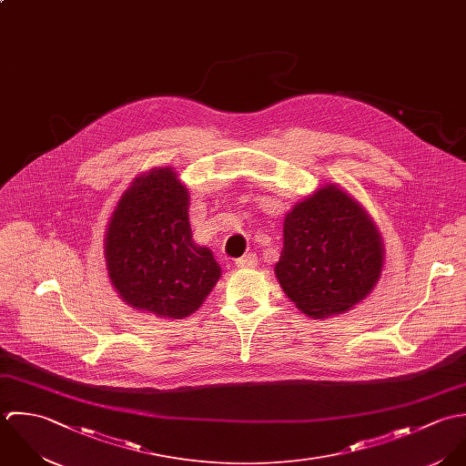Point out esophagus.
I'll list each match as a JSON object with an SVG mask.
<instances>
[{
    "label": "esophagus",
    "instance_id": "obj_1",
    "mask_svg": "<svg viewBox=\"0 0 466 466\" xmlns=\"http://www.w3.org/2000/svg\"><path fill=\"white\" fill-rule=\"evenodd\" d=\"M236 267H238V268H243V270H247V268H256V267H258V256H256V254H247V256H243V258H239V259L236 261Z\"/></svg>",
    "mask_w": 466,
    "mask_h": 466
}]
</instances>
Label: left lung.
<instances>
[{"label": "left lung", "mask_w": 466, "mask_h": 466, "mask_svg": "<svg viewBox=\"0 0 466 466\" xmlns=\"http://www.w3.org/2000/svg\"><path fill=\"white\" fill-rule=\"evenodd\" d=\"M385 248L364 205L335 184L319 187L284 216L276 278L309 319L362 302L380 280Z\"/></svg>", "instance_id": "left-lung-1"}]
</instances>
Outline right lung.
Listing matches in <instances>:
<instances>
[{
	"instance_id": "right-lung-1",
	"label": "right lung",
	"mask_w": 466,
	"mask_h": 466,
	"mask_svg": "<svg viewBox=\"0 0 466 466\" xmlns=\"http://www.w3.org/2000/svg\"><path fill=\"white\" fill-rule=\"evenodd\" d=\"M190 196L175 167H153L124 190L107 221L104 259L118 297L142 313L186 319L221 278L192 239Z\"/></svg>"
}]
</instances>
